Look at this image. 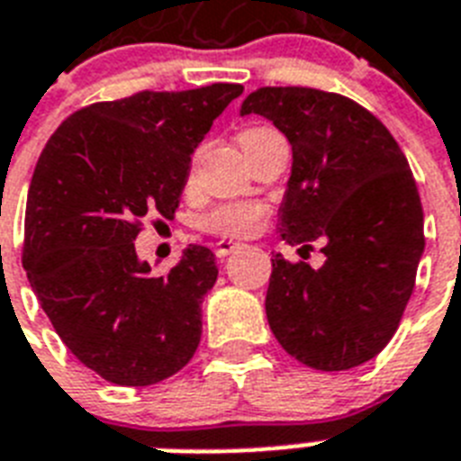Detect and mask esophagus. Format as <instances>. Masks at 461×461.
<instances>
[{"instance_id":"34e87169","label":"esophagus","mask_w":461,"mask_h":461,"mask_svg":"<svg viewBox=\"0 0 461 461\" xmlns=\"http://www.w3.org/2000/svg\"><path fill=\"white\" fill-rule=\"evenodd\" d=\"M239 249V243L237 241H218L215 243V256L220 258V260H222V258H227L231 253V250H237Z\"/></svg>"}]
</instances>
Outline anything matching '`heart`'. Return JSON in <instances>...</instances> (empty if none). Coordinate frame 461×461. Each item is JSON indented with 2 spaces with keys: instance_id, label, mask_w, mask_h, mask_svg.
Returning <instances> with one entry per match:
<instances>
[{
  "instance_id": "1",
  "label": "heart",
  "mask_w": 461,
  "mask_h": 461,
  "mask_svg": "<svg viewBox=\"0 0 461 461\" xmlns=\"http://www.w3.org/2000/svg\"><path fill=\"white\" fill-rule=\"evenodd\" d=\"M256 132H260V127L246 130L241 137H249V134ZM265 215H267V208L260 203H227L208 212L201 224L212 234H220V237H250L263 227Z\"/></svg>"
}]
</instances>
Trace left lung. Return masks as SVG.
Wrapping results in <instances>:
<instances>
[{"instance_id":"left-lung-1","label":"left lung","mask_w":461,"mask_h":461,"mask_svg":"<svg viewBox=\"0 0 461 461\" xmlns=\"http://www.w3.org/2000/svg\"><path fill=\"white\" fill-rule=\"evenodd\" d=\"M241 115H263L289 140L294 163L279 205V239L321 267L272 253L265 312L291 357L343 372L386 348L414 289L424 211L398 141L348 96L310 87L250 92Z\"/></svg>"}]
</instances>
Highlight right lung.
Instances as JSON below:
<instances>
[{
  "instance_id": "1",
  "label": "right lung",
  "mask_w": 461,
  "mask_h": 461,
  "mask_svg": "<svg viewBox=\"0 0 461 461\" xmlns=\"http://www.w3.org/2000/svg\"><path fill=\"white\" fill-rule=\"evenodd\" d=\"M218 82L92 104L51 134L25 208L23 267L70 353L118 386L179 372L201 340V303L215 256L189 246L167 276L134 250L140 222L179 205L192 156L212 121L241 96Z\"/></svg>"
}]
</instances>
